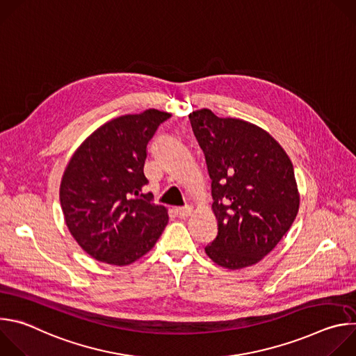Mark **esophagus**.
<instances>
[{"label": "esophagus", "mask_w": 356, "mask_h": 356, "mask_svg": "<svg viewBox=\"0 0 356 356\" xmlns=\"http://www.w3.org/2000/svg\"><path fill=\"white\" fill-rule=\"evenodd\" d=\"M173 211H175L176 217H179V218H186L187 216H190V213H191V207H190V206H184V207H175V209H173Z\"/></svg>", "instance_id": "obj_1"}]
</instances>
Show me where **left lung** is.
Returning <instances> with one entry per match:
<instances>
[{
  "label": "left lung",
  "mask_w": 356,
  "mask_h": 356,
  "mask_svg": "<svg viewBox=\"0 0 356 356\" xmlns=\"http://www.w3.org/2000/svg\"><path fill=\"white\" fill-rule=\"evenodd\" d=\"M211 179L217 235L204 248L227 269L255 265L277 245L298 211L293 165L262 128L202 108L188 115Z\"/></svg>",
  "instance_id": "1"
}]
</instances>
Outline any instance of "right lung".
Here are the masks:
<instances>
[{"instance_id":"1","label":"right lung","mask_w":356,"mask_h":356,"mask_svg":"<svg viewBox=\"0 0 356 356\" xmlns=\"http://www.w3.org/2000/svg\"><path fill=\"white\" fill-rule=\"evenodd\" d=\"M169 117L155 108L118 117L94 131L70 159L60 206L70 234L94 259L129 265L162 235L166 209L142 188L147 143Z\"/></svg>"}]
</instances>
